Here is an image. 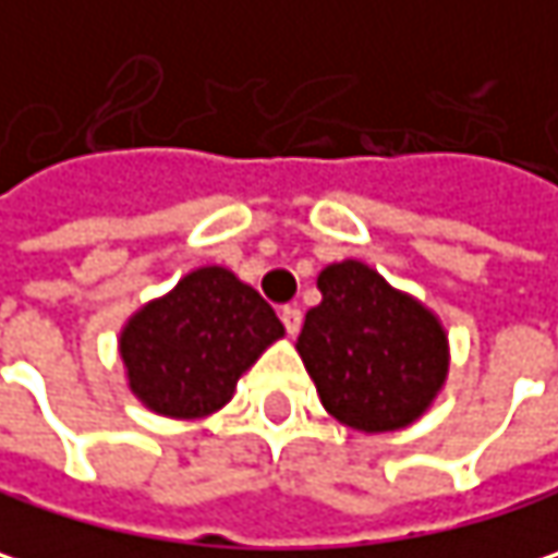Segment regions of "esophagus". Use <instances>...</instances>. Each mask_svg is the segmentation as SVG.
<instances>
[{"label":"esophagus","instance_id":"esophagus-1","mask_svg":"<svg viewBox=\"0 0 558 558\" xmlns=\"http://www.w3.org/2000/svg\"><path fill=\"white\" fill-rule=\"evenodd\" d=\"M279 317H282V327H286V333H289V337H295V333L301 330V311H299V307L286 304V307L279 311Z\"/></svg>","mask_w":558,"mask_h":558}]
</instances>
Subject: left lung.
Wrapping results in <instances>:
<instances>
[{"mask_svg":"<svg viewBox=\"0 0 558 558\" xmlns=\"http://www.w3.org/2000/svg\"><path fill=\"white\" fill-rule=\"evenodd\" d=\"M299 352L330 416L359 432H393L422 416L448 375L441 324L365 263L320 272Z\"/></svg>","mask_w":558,"mask_h":558,"instance_id":"8db88e82","label":"left lung"}]
</instances>
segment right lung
<instances>
[{
	"instance_id": "1",
	"label": "right lung",
	"mask_w": 558,
	"mask_h": 558,
	"mask_svg": "<svg viewBox=\"0 0 558 558\" xmlns=\"http://www.w3.org/2000/svg\"><path fill=\"white\" fill-rule=\"evenodd\" d=\"M282 333L259 292L221 266H203L142 307L120 337V352L148 410L196 418L225 407L238 378Z\"/></svg>"
}]
</instances>
